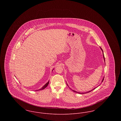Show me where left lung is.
Listing matches in <instances>:
<instances>
[{"label": "left lung", "mask_w": 121, "mask_h": 121, "mask_svg": "<svg viewBox=\"0 0 121 121\" xmlns=\"http://www.w3.org/2000/svg\"><path fill=\"white\" fill-rule=\"evenodd\" d=\"M101 48V50H102V51H103V49L101 48ZM103 57H104V61H105V58H104V52H103ZM104 78H103V80H102V82H103V81H104ZM67 85H68V84H67ZM96 87H95V88H93V89H92V90H91V91H88V92H77V91H74V90H72H72L73 91V92H76V93H80V94H85V93H88V92H91L92 91V90H93L94 89H95V88H96Z\"/></svg>", "instance_id": "8db88e82"}]
</instances>
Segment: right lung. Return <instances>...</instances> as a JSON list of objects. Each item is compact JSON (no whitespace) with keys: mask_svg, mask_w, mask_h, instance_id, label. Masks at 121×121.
<instances>
[{"mask_svg":"<svg viewBox=\"0 0 121 121\" xmlns=\"http://www.w3.org/2000/svg\"><path fill=\"white\" fill-rule=\"evenodd\" d=\"M48 84H49V81L48 82H47L46 84L43 86L42 87H41L40 89H38V90H36V91H39V90H43V89H44L45 88H46V87L48 85Z\"/></svg>","mask_w":121,"mask_h":121,"instance_id":"1","label":"right lung"}]
</instances>
